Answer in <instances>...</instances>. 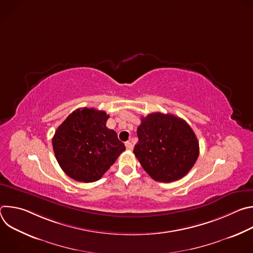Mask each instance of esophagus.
<instances>
[{
    "label": "esophagus",
    "instance_id": "obj_1",
    "mask_svg": "<svg viewBox=\"0 0 253 253\" xmlns=\"http://www.w3.org/2000/svg\"><path fill=\"white\" fill-rule=\"evenodd\" d=\"M125 145H126V148H127L128 150H133V145H132L131 142H129V141L126 142Z\"/></svg>",
    "mask_w": 253,
    "mask_h": 253
}]
</instances>
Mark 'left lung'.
<instances>
[{
	"label": "left lung",
	"mask_w": 253,
	"mask_h": 253,
	"mask_svg": "<svg viewBox=\"0 0 253 253\" xmlns=\"http://www.w3.org/2000/svg\"><path fill=\"white\" fill-rule=\"evenodd\" d=\"M134 154L156 181L169 183L185 176L199 156L191 127L172 114L151 113L141 118Z\"/></svg>",
	"instance_id": "1"
}]
</instances>
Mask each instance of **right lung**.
Instances as JSON below:
<instances>
[{"instance_id":"obj_1","label":"right lung","mask_w":253,"mask_h":253,"mask_svg":"<svg viewBox=\"0 0 253 253\" xmlns=\"http://www.w3.org/2000/svg\"><path fill=\"white\" fill-rule=\"evenodd\" d=\"M108 118L105 111L80 108L56 130L52 139L56 159L76 181H97L125 151L116 132L106 127Z\"/></svg>"}]
</instances>
